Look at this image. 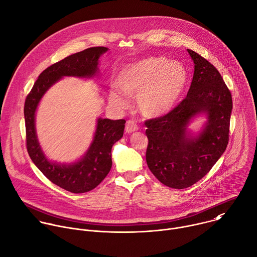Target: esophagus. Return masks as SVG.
I'll use <instances>...</instances> for the list:
<instances>
[{
    "label": "esophagus",
    "instance_id": "obj_1",
    "mask_svg": "<svg viewBox=\"0 0 257 257\" xmlns=\"http://www.w3.org/2000/svg\"><path fill=\"white\" fill-rule=\"evenodd\" d=\"M137 129H138V126L135 123V121H133V120H128L127 121L126 126H125V130H126L127 133H133V132L137 131Z\"/></svg>",
    "mask_w": 257,
    "mask_h": 257
}]
</instances>
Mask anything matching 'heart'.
Listing matches in <instances>:
<instances>
[{"label":"heart","mask_w":257,"mask_h":257,"mask_svg":"<svg viewBox=\"0 0 257 257\" xmlns=\"http://www.w3.org/2000/svg\"><path fill=\"white\" fill-rule=\"evenodd\" d=\"M188 77V70L182 62L150 56L124 67L116 77V84L123 94L137 96L138 107L144 115L156 117L176 106ZM110 102L119 108L127 104L125 97L117 90L110 92Z\"/></svg>","instance_id":"obj_1"}]
</instances>
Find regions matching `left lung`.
Wrapping results in <instances>:
<instances>
[{
	"label": "left lung",
	"instance_id": "1",
	"mask_svg": "<svg viewBox=\"0 0 257 257\" xmlns=\"http://www.w3.org/2000/svg\"><path fill=\"white\" fill-rule=\"evenodd\" d=\"M194 76L187 97L167 114L145 121L146 162L164 186L186 189L203 179L226 150L229 141L232 96L218 69L188 49ZM206 112L208 122L197 137L188 134L190 119Z\"/></svg>",
	"mask_w": 257,
	"mask_h": 257
}]
</instances>
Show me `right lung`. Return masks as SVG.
<instances>
[{
	"mask_svg": "<svg viewBox=\"0 0 257 257\" xmlns=\"http://www.w3.org/2000/svg\"><path fill=\"white\" fill-rule=\"evenodd\" d=\"M107 47H91L71 54L44 69L27 95L24 105L27 151L40 172L54 185L73 194L94 190L112 167V147L122 138L125 120L99 119L94 141L88 152L72 164H56L44 156L35 131V111L44 93L64 75L91 77L98 71L99 57Z\"/></svg>",
	"mask_w": 257,
	"mask_h": 257,
	"instance_id": "1",
	"label": "right lung"
}]
</instances>
